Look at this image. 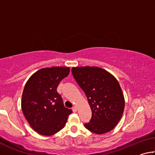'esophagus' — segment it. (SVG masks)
<instances>
[{"label": "esophagus", "instance_id": "obj_1", "mask_svg": "<svg viewBox=\"0 0 155 155\" xmlns=\"http://www.w3.org/2000/svg\"><path fill=\"white\" fill-rule=\"evenodd\" d=\"M72 111L74 112V113H75V112H77V107H76V106H74V107H72Z\"/></svg>", "mask_w": 155, "mask_h": 155}]
</instances>
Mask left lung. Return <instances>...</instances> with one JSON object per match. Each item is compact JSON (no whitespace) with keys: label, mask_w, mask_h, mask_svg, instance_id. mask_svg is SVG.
I'll return each mask as SVG.
<instances>
[{"label":"left lung","mask_w":155,"mask_h":155,"mask_svg":"<svg viewBox=\"0 0 155 155\" xmlns=\"http://www.w3.org/2000/svg\"><path fill=\"white\" fill-rule=\"evenodd\" d=\"M72 74L87 96L91 118L85 127L96 134L111 130L121 119L124 98L118 81L98 67H76Z\"/></svg>","instance_id":"1"}]
</instances>
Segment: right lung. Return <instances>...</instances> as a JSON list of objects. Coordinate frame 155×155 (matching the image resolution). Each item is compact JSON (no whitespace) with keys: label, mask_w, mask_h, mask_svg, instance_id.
I'll list each match as a JSON object with an SVG mask.
<instances>
[{"label":"right lung","mask_w":155,"mask_h":155,"mask_svg":"<svg viewBox=\"0 0 155 155\" xmlns=\"http://www.w3.org/2000/svg\"><path fill=\"white\" fill-rule=\"evenodd\" d=\"M70 73L68 67L43 68L31 76L22 96L25 118L39 134L50 136L64 127L72 110L65 107L57 91L59 83Z\"/></svg>","instance_id":"add662e5"}]
</instances>
